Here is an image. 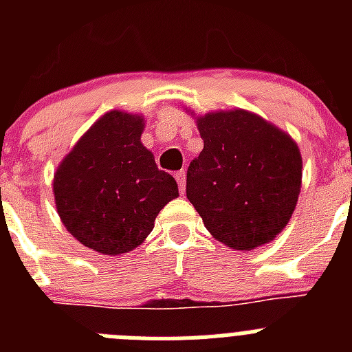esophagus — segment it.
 Returning a JSON list of instances; mask_svg holds the SVG:
<instances>
[{
	"label": "esophagus",
	"mask_w": 352,
	"mask_h": 352,
	"mask_svg": "<svg viewBox=\"0 0 352 352\" xmlns=\"http://www.w3.org/2000/svg\"><path fill=\"white\" fill-rule=\"evenodd\" d=\"M176 182H178V185H179V192H182V194H185V170H179V173H176Z\"/></svg>",
	"instance_id": "1"
}]
</instances>
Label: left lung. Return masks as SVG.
Wrapping results in <instances>:
<instances>
[{"label":"left lung","mask_w":352,"mask_h":352,"mask_svg":"<svg viewBox=\"0 0 352 352\" xmlns=\"http://www.w3.org/2000/svg\"><path fill=\"white\" fill-rule=\"evenodd\" d=\"M195 125L204 148L186 170V197L210 234L243 252L273 241L301 190L294 139L245 109L195 116Z\"/></svg>","instance_id":"obj_1"}]
</instances>
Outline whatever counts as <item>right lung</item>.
I'll return each mask as SVG.
<instances>
[{
    "instance_id": "right-lung-1",
    "label": "right lung",
    "mask_w": 352,
    "mask_h": 352,
    "mask_svg": "<svg viewBox=\"0 0 352 352\" xmlns=\"http://www.w3.org/2000/svg\"><path fill=\"white\" fill-rule=\"evenodd\" d=\"M142 114L109 111L60 162L52 179L61 222L84 247L121 256L153 231L155 219L178 197V183L141 142Z\"/></svg>"
}]
</instances>
